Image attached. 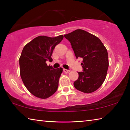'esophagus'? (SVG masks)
Returning <instances> with one entry per match:
<instances>
[{"label": "esophagus", "instance_id": "1", "mask_svg": "<svg viewBox=\"0 0 130 130\" xmlns=\"http://www.w3.org/2000/svg\"><path fill=\"white\" fill-rule=\"evenodd\" d=\"M63 72H65V73H68V72H70V70H68V69H63Z\"/></svg>", "mask_w": 130, "mask_h": 130}]
</instances>
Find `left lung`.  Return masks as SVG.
<instances>
[{
  "instance_id": "8db88e82",
  "label": "left lung",
  "mask_w": 130,
  "mask_h": 130,
  "mask_svg": "<svg viewBox=\"0 0 130 130\" xmlns=\"http://www.w3.org/2000/svg\"><path fill=\"white\" fill-rule=\"evenodd\" d=\"M64 37L71 42L76 58L83 59L82 72L73 83L80 92L90 93L98 89L105 80L108 67L107 51L99 38L77 29Z\"/></svg>"
}]
</instances>
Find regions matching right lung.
<instances>
[{
  "label": "right lung",
  "instance_id": "1",
  "mask_svg": "<svg viewBox=\"0 0 130 130\" xmlns=\"http://www.w3.org/2000/svg\"><path fill=\"white\" fill-rule=\"evenodd\" d=\"M63 38L62 35L56 37L40 36L23 48L19 58L20 76L28 90L37 98L46 99L57 90L63 69H54L45 62L52 59L54 49Z\"/></svg>",
  "mask_w": 130,
  "mask_h": 130
}]
</instances>
